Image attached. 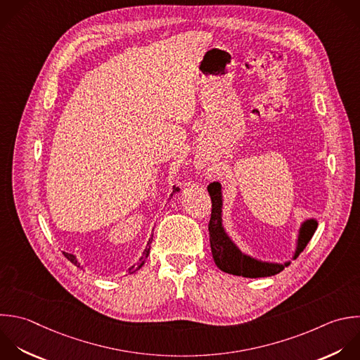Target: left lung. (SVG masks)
Wrapping results in <instances>:
<instances>
[{
    "mask_svg": "<svg viewBox=\"0 0 360 360\" xmlns=\"http://www.w3.org/2000/svg\"><path fill=\"white\" fill-rule=\"evenodd\" d=\"M207 190L212 201L211 219L208 224L211 252H212L215 264L225 273L249 277V278L274 276L283 271L291 263V260H295L298 257V255L305 249L307 243L311 240L314 232L316 231L318 221L315 218H308L301 222L291 260H287L284 263H273V262H264V260L256 259L242 252L240 248L233 242V239L229 236V233L224 226V219H222L224 198H222L221 183L214 181L207 187Z\"/></svg>",
    "mask_w": 360,
    "mask_h": 360,
    "instance_id": "left-lung-1",
    "label": "left lung"
}]
</instances>
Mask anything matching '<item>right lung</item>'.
Here are the masks:
<instances>
[{
    "label": "right lung",
    "mask_w": 360,
    "mask_h": 360,
    "mask_svg": "<svg viewBox=\"0 0 360 360\" xmlns=\"http://www.w3.org/2000/svg\"><path fill=\"white\" fill-rule=\"evenodd\" d=\"M180 191V188L179 187H174L173 188V194H176V193H179ZM152 239H153V235H152V238L149 239V242H148V245H146V248H145V250H143V253H142V256H141V259H139V263L136 264V266H132L131 269H129V273H134V271H136V270H139L143 264H145V262H146V257L149 256V252H150V243H152ZM63 255L75 264V266H77V267H80V269H83L82 266H80V263H79V260H77V257L73 255V253H68V252H63Z\"/></svg>",
    "instance_id": "add662e5"
}]
</instances>
